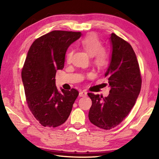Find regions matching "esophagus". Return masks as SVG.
Masks as SVG:
<instances>
[{
    "label": "esophagus",
    "mask_w": 159,
    "mask_h": 159,
    "mask_svg": "<svg viewBox=\"0 0 159 159\" xmlns=\"http://www.w3.org/2000/svg\"><path fill=\"white\" fill-rule=\"evenodd\" d=\"M87 96V93L86 92H80L79 93V96L80 97H85Z\"/></svg>",
    "instance_id": "34e87169"
}]
</instances>
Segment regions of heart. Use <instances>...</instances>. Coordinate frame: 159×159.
Instances as JSON below:
<instances>
[{
	"label": "heart",
	"mask_w": 159,
	"mask_h": 159,
	"mask_svg": "<svg viewBox=\"0 0 159 159\" xmlns=\"http://www.w3.org/2000/svg\"><path fill=\"white\" fill-rule=\"evenodd\" d=\"M80 45L92 56L94 63L99 67H105L109 63V56L107 50L102 48V43L94 33H89L81 39ZM72 50L67 53L66 59L70 62L72 56Z\"/></svg>",
	"instance_id": "b5f03b06"
}]
</instances>
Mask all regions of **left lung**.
Listing matches in <instances>:
<instances>
[{"label":"left lung","instance_id":"8db88e82","mask_svg":"<svg viewBox=\"0 0 159 159\" xmlns=\"http://www.w3.org/2000/svg\"><path fill=\"white\" fill-rule=\"evenodd\" d=\"M110 63L104 76L111 87L109 96L88 93L92 105L89 119L97 127L110 130L130 113L139 95L141 78L137 57L130 43L111 33Z\"/></svg>","mask_w":159,"mask_h":159}]
</instances>
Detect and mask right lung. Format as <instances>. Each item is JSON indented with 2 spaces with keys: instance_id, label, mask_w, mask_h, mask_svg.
<instances>
[{
  "instance_id": "1",
  "label": "right lung",
  "mask_w": 159,
  "mask_h": 159,
  "mask_svg": "<svg viewBox=\"0 0 159 159\" xmlns=\"http://www.w3.org/2000/svg\"><path fill=\"white\" fill-rule=\"evenodd\" d=\"M81 35L53 31L35 39L29 50L22 80L28 107L43 126L55 128L65 122L79 96L75 89H57L55 75L63 68L67 48Z\"/></svg>"
}]
</instances>
